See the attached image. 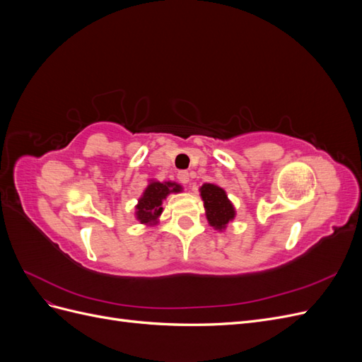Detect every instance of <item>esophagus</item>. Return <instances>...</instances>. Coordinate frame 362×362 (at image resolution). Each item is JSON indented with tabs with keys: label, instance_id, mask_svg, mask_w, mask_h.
Instances as JSON below:
<instances>
[{
	"label": "esophagus",
	"instance_id": "obj_1",
	"mask_svg": "<svg viewBox=\"0 0 362 362\" xmlns=\"http://www.w3.org/2000/svg\"><path fill=\"white\" fill-rule=\"evenodd\" d=\"M178 180L182 182V184H187L190 181V173L187 170H181L178 173Z\"/></svg>",
	"mask_w": 362,
	"mask_h": 362
}]
</instances>
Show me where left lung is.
Returning a JSON list of instances; mask_svg holds the SVG:
<instances>
[{"label":"left lung","instance_id":"left-lung-1","mask_svg":"<svg viewBox=\"0 0 362 362\" xmlns=\"http://www.w3.org/2000/svg\"><path fill=\"white\" fill-rule=\"evenodd\" d=\"M201 196L206 210V218L211 226L222 229L231 218H234V206L228 201L223 189L214 184H204L201 187Z\"/></svg>","mask_w":362,"mask_h":362}]
</instances>
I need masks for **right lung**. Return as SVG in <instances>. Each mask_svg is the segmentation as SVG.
<instances>
[{"mask_svg": "<svg viewBox=\"0 0 362 362\" xmlns=\"http://www.w3.org/2000/svg\"><path fill=\"white\" fill-rule=\"evenodd\" d=\"M180 185L173 182H151L137 205V217L141 223L154 222L161 214V202L170 192H180Z\"/></svg>", "mask_w": 362, "mask_h": 362, "instance_id": "right-lung-1", "label": "right lung"}]
</instances>
